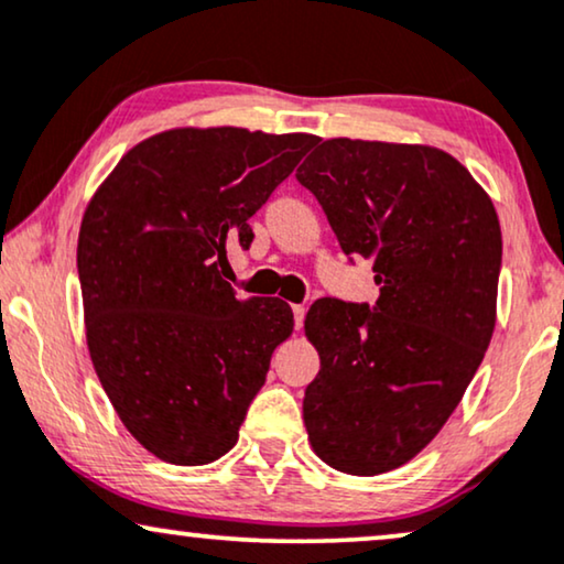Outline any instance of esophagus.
<instances>
[{
  "label": "esophagus",
  "instance_id": "34e87169",
  "mask_svg": "<svg viewBox=\"0 0 564 564\" xmlns=\"http://www.w3.org/2000/svg\"><path fill=\"white\" fill-rule=\"evenodd\" d=\"M304 314H306L304 306H294V325H296V329H302V325H304Z\"/></svg>",
  "mask_w": 564,
  "mask_h": 564
}]
</instances>
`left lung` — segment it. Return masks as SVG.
Masks as SVG:
<instances>
[{"mask_svg":"<svg viewBox=\"0 0 564 564\" xmlns=\"http://www.w3.org/2000/svg\"><path fill=\"white\" fill-rule=\"evenodd\" d=\"M296 180L345 254L373 262L377 304L317 299L304 333L319 373L304 425L322 462L373 477L438 435L482 364L502 258L490 195L444 149L317 139Z\"/></svg>","mask_w":564,"mask_h":564,"instance_id":"8db88e82","label":"left lung"}]
</instances>
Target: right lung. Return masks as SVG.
Here are the masks:
<instances>
[{
  "label": "right lung",
  "mask_w": 564,
  "mask_h": 564,
  "mask_svg": "<svg viewBox=\"0 0 564 564\" xmlns=\"http://www.w3.org/2000/svg\"><path fill=\"white\" fill-rule=\"evenodd\" d=\"M314 144L312 133L170 129L126 152L89 200L77 245L89 358L156 459L200 467L237 444L294 312L237 296L221 268Z\"/></svg>",
  "instance_id": "add662e5"
}]
</instances>
